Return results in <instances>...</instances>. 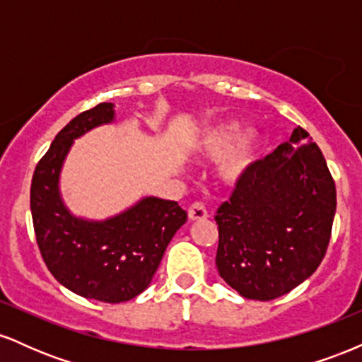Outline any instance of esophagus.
<instances>
[{
  "label": "esophagus",
  "instance_id": "34e87169",
  "mask_svg": "<svg viewBox=\"0 0 362 362\" xmlns=\"http://www.w3.org/2000/svg\"><path fill=\"white\" fill-rule=\"evenodd\" d=\"M207 218V209L204 204L201 202H194L192 206L189 207V219L190 221H201V219Z\"/></svg>",
  "mask_w": 362,
  "mask_h": 362
}]
</instances>
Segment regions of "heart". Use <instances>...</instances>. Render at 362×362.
Instances as JSON below:
<instances>
[{"label":"heart","instance_id":"heart-1","mask_svg":"<svg viewBox=\"0 0 362 362\" xmlns=\"http://www.w3.org/2000/svg\"><path fill=\"white\" fill-rule=\"evenodd\" d=\"M236 120H223L204 129L194 139V149L206 158H219L218 177L224 184H238L259 160L262 136L255 127L245 129Z\"/></svg>","mask_w":362,"mask_h":362}]
</instances>
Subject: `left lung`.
I'll list each match as a JSON object with an SVG mask.
<instances>
[{
    "instance_id": "left-lung-1",
    "label": "left lung",
    "mask_w": 362,
    "mask_h": 362,
    "mask_svg": "<svg viewBox=\"0 0 362 362\" xmlns=\"http://www.w3.org/2000/svg\"><path fill=\"white\" fill-rule=\"evenodd\" d=\"M335 207L325 158L296 127L219 206V276L247 300L271 301L289 293L325 257Z\"/></svg>"
}]
</instances>
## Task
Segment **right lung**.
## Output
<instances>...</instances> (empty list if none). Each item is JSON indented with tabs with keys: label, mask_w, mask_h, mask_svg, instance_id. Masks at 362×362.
<instances>
[{
	"label": "right lung",
	"mask_w": 362,
	"mask_h": 362,
	"mask_svg": "<svg viewBox=\"0 0 362 362\" xmlns=\"http://www.w3.org/2000/svg\"><path fill=\"white\" fill-rule=\"evenodd\" d=\"M115 122L114 103L76 115L35 167L30 211L37 245L51 274L88 300L122 303L151 284L170 240L187 221L175 201L146 195L105 219L73 214L61 195V172L74 139Z\"/></svg>",
	"instance_id": "1"
}]
</instances>
